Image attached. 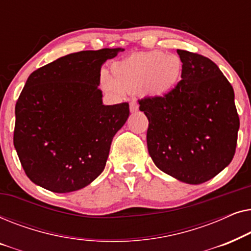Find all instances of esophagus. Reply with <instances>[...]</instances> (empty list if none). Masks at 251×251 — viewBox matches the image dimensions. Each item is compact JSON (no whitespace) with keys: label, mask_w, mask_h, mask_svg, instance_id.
<instances>
[{"label":"esophagus","mask_w":251,"mask_h":251,"mask_svg":"<svg viewBox=\"0 0 251 251\" xmlns=\"http://www.w3.org/2000/svg\"><path fill=\"white\" fill-rule=\"evenodd\" d=\"M138 107H139V106L136 101L130 102V112H131V113H135V112L138 111Z\"/></svg>","instance_id":"esophagus-1"}]
</instances>
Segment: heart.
Instances as JSON below:
<instances>
[{
	"label": "heart",
	"mask_w": 251,
	"mask_h": 251,
	"mask_svg": "<svg viewBox=\"0 0 251 251\" xmlns=\"http://www.w3.org/2000/svg\"><path fill=\"white\" fill-rule=\"evenodd\" d=\"M183 61L176 54L163 51H147L130 54L111 66V76L100 75V85L106 92L139 91L149 98H163L170 95L183 77Z\"/></svg>",
	"instance_id": "heart-1"
}]
</instances>
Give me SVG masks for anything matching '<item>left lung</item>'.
<instances>
[{"instance_id":"left-lung-1","label":"left lung","mask_w":251,"mask_h":251,"mask_svg":"<svg viewBox=\"0 0 251 251\" xmlns=\"http://www.w3.org/2000/svg\"><path fill=\"white\" fill-rule=\"evenodd\" d=\"M183 77L163 98L138 100L149 119L147 149L161 171L198 185L214 178L234 156L239 115L234 90L209 58L177 50Z\"/></svg>"}]
</instances>
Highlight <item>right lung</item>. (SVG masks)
I'll return each instance as SVG.
<instances>
[{
	"label": "right lung",
	"mask_w": 251,
	"mask_h": 251,
	"mask_svg": "<svg viewBox=\"0 0 251 251\" xmlns=\"http://www.w3.org/2000/svg\"><path fill=\"white\" fill-rule=\"evenodd\" d=\"M123 49L80 51L34 71L16 104L13 144L27 177L54 193L91 184L102 173L129 104H102L100 70Z\"/></svg>",
	"instance_id": "right-lung-1"
}]
</instances>
